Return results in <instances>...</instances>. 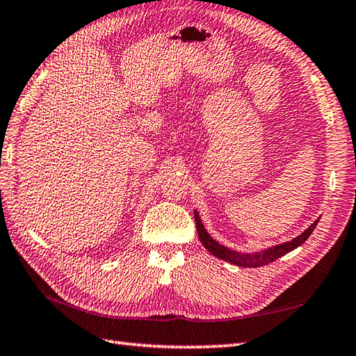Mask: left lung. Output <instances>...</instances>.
<instances>
[{
	"label": "left lung",
	"instance_id": "8db88e82",
	"mask_svg": "<svg viewBox=\"0 0 356 356\" xmlns=\"http://www.w3.org/2000/svg\"><path fill=\"white\" fill-rule=\"evenodd\" d=\"M195 222H196V230H198L200 241L202 242L204 247L211 252L213 256L218 259H222V260H225V262H230L233 265L242 266V268H259V266H265L268 264L274 262V260H277L279 257L288 254L289 251L300 247V245H302L312 234L314 228L318 224V219L315 220L314 224L307 227L302 234H298L296 239H292L285 243H280V245H274V247H271V248H266L264 251H257V252H239V251L230 250V248L224 247V245L218 243L204 228L202 220L196 210H195Z\"/></svg>",
	"mask_w": 356,
	"mask_h": 356
}]
</instances>
